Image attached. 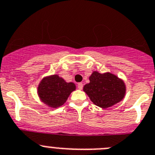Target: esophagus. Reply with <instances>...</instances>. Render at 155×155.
Masks as SVG:
<instances>
[{"mask_svg":"<svg viewBox=\"0 0 155 155\" xmlns=\"http://www.w3.org/2000/svg\"><path fill=\"white\" fill-rule=\"evenodd\" d=\"M77 87H78V89H79V90H82V89H83V84L82 83H78V85H77Z\"/></svg>","mask_w":155,"mask_h":155,"instance_id":"obj_1","label":"esophagus"}]
</instances>
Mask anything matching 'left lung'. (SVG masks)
I'll list each match as a JSON object with an SVG mask.
<instances>
[{"instance_id":"obj_1","label":"left lung","mask_w":155,"mask_h":155,"mask_svg":"<svg viewBox=\"0 0 155 155\" xmlns=\"http://www.w3.org/2000/svg\"><path fill=\"white\" fill-rule=\"evenodd\" d=\"M89 79L90 83L85 85L83 91L97 107L108 108L124 98L126 85L123 79L116 75L93 71Z\"/></svg>"}]
</instances>
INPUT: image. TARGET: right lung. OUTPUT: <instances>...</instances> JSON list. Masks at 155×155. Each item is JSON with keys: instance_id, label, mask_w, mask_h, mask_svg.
<instances>
[{"instance_id": "add662e5", "label": "right lung", "mask_w": 155, "mask_h": 155, "mask_svg": "<svg viewBox=\"0 0 155 155\" xmlns=\"http://www.w3.org/2000/svg\"><path fill=\"white\" fill-rule=\"evenodd\" d=\"M76 85L67 83L57 74L45 76L40 81L37 93L40 100L51 108H58L65 104Z\"/></svg>"}]
</instances>
